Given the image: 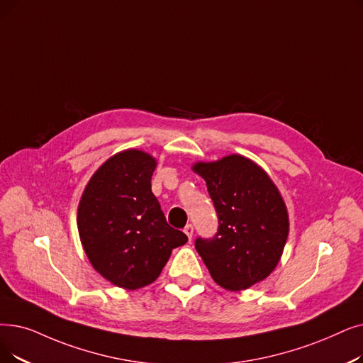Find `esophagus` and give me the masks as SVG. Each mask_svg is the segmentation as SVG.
I'll return each mask as SVG.
<instances>
[{
	"instance_id": "1",
	"label": "esophagus",
	"mask_w": 363,
	"mask_h": 363,
	"mask_svg": "<svg viewBox=\"0 0 363 363\" xmlns=\"http://www.w3.org/2000/svg\"><path fill=\"white\" fill-rule=\"evenodd\" d=\"M184 233L188 235V239L191 240V238H193V233H194V227H193L191 224H188V225L184 228Z\"/></svg>"
}]
</instances>
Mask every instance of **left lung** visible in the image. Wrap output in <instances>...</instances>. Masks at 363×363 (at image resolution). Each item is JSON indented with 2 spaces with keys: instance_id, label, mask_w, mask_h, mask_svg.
Here are the masks:
<instances>
[{
  "instance_id": "1",
  "label": "left lung",
  "mask_w": 363,
  "mask_h": 363,
  "mask_svg": "<svg viewBox=\"0 0 363 363\" xmlns=\"http://www.w3.org/2000/svg\"><path fill=\"white\" fill-rule=\"evenodd\" d=\"M191 169L206 181L219 228L196 249L212 279L227 291H245L277 267L289 234V215L279 188L261 166L240 154Z\"/></svg>"
}]
</instances>
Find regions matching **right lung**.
Returning a JSON list of instances; mask_svg holds the SVG:
<instances>
[{
	"label": "right lung",
	"instance_id": "1",
	"mask_svg": "<svg viewBox=\"0 0 363 363\" xmlns=\"http://www.w3.org/2000/svg\"><path fill=\"white\" fill-rule=\"evenodd\" d=\"M157 160L143 150H124L99 166L82 194L78 234L104 279L136 291L160 276L172 250L188 242L172 228L151 191Z\"/></svg>",
	"mask_w": 363,
	"mask_h": 363
}]
</instances>
